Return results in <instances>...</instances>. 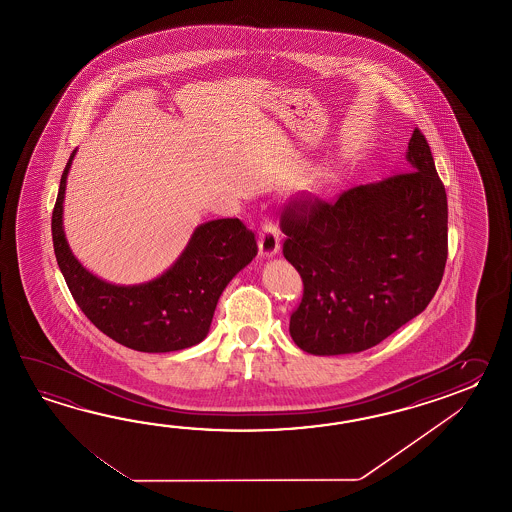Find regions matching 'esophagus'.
<instances>
[{
  "instance_id": "34e87169",
  "label": "esophagus",
  "mask_w": 512,
  "mask_h": 512,
  "mask_svg": "<svg viewBox=\"0 0 512 512\" xmlns=\"http://www.w3.org/2000/svg\"><path fill=\"white\" fill-rule=\"evenodd\" d=\"M282 247V234L276 229V225L265 219L261 223L260 240H258V249H260L261 258H272L280 252Z\"/></svg>"
}]
</instances>
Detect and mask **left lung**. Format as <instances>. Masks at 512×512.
Returning <instances> with one entry per match:
<instances>
[{
  "instance_id": "obj_1",
  "label": "left lung",
  "mask_w": 512,
  "mask_h": 512,
  "mask_svg": "<svg viewBox=\"0 0 512 512\" xmlns=\"http://www.w3.org/2000/svg\"><path fill=\"white\" fill-rule=\"evenodd\" d=\"M406 161L410 172L355 186L335 203L285 210L283 256L304 282L289 333L307 353L373 348L434 298L448 254V205L417 128Z\"/></svg>"
}]
</instances>
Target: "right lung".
<instances>
[{"mask_svg": "<svg viewBox=\"0 0 512 512\" xmlns=\"http://www.w3.org/2000/svg\"><path fill=\"white\" fill-rule=\"evenodd\" d=\"M71 153L53 210V245L58 267L82 313L126 348L168 353L192 348L210 331L219 296L258 254L254 234L240 219H212L199 225L185 251L150 282L109 283L87 271L71 252L64 232V197Z\"/></svg>", "mask_w": 512, "mask_h": 512, "instance_id": "obj_1", "label": "right lung"}]
</instances>
